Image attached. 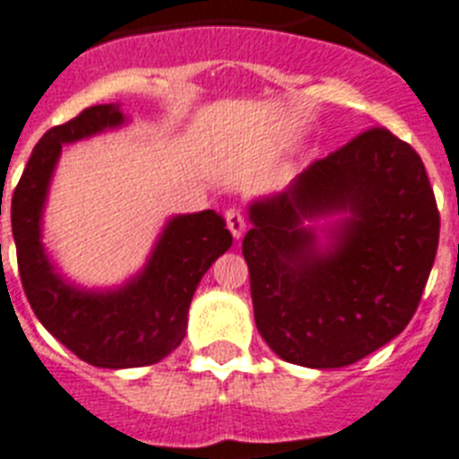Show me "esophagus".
Listing matches in <instances>:
<instances>
[{
    "instance_id": "34e87169",
    "label": "esophagus",
    "mask_w": 459,
    "mask_h": 459,
    "mask_svg": "<svg viewBox=\"0 0 459 459\" xmlns=\"http://www.w3.org/2000/svg\"><path fill=\"white\" fill-rule=\"evenodd\" d=\"M226 226H229L230 235H233L235 240H240L242 235H245V229H247L245 214H242L240 210H235V207L226 210Z\"/></svg>"
}]
</instances>
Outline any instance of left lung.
I'll return each mask as SVG.
<instances>
[{
	"instance_id": "1",
	"label": "left lung",
	"mask_w": 459,
	"mask_h": 459,
	"mask_svg": "<svg viewBox=\"0 0 459 459\" xmlns=\"http://www.w3.org/2000/svg\"><path fill=\"white\" fill-rule=\"evenodd\" d=\"M328 216L324 230L307 225ZM242 240L256 328L281 360L353 365L406 328L439 245V210L409 143L374 126L284 191L249 203Z\"/></svg>"
}]
</instances>
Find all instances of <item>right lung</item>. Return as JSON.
<instances>
[{
	"label": "right lung",
	"instance_id": "1",
	"mask_svg": "<svg viewBox=\"0 0 459 459\" xmlns=\"http://www.w3.org/2000/svg\"><path fill=\"white\" fill-rule=\"evenodd\" d=\"M119 103L82 110L43 134L11 201L22 289L48 333L94 368L152 365L180 346L186 314L203 274L233 245L214 210L170 217L147 263L115 289H82L64 277L41 240L43 210L64 145L119 129Z\"/></svg>",
	"mask_w": 459,
	"mask_h": 459
}]
</instances>
